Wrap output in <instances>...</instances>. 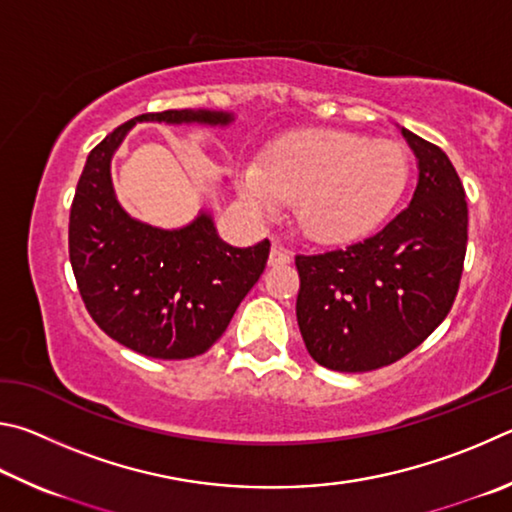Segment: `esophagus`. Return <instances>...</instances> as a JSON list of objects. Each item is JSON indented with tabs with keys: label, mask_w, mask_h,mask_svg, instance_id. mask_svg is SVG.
<instances>
[{
	"label": "esophagus",
	"mask_w": 512,
	"mask_h": 512,
	"mask_svg": "<svg viewBox=\"0 0 512 512\" xmlns=\"http://www.w3.org/2000/svg\"><path fill=\"white\" fill-rule=\"evenodd\" d=\"M292 261V254L288 249H283L281 245H274L272 251H270V263L272 267H279V265H288Z\"/></svg>",
	"instance_id": "obj_1"
}]
</instances>
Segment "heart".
Instances as JSON below:
<instances>
[{"label": "heart", "instance_id": "b5f03b06", "mask_svg": "<svg viewBox=\"0 0 512 512\" xmlns=\"http://www.w3.org/2000/svg\"><path fill=\"white\" fill-rule=\"evenodd\" d=\"M407 150L348 130L288 134L242 166L236 184L256 218H276L294 202V222L310 240L342 245L389 218L407 193Z\"/></svg>", "mask_w": 512, "mask_h": 512}]
</instances>
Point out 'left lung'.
<instances>
[{
	"label": "left lung",
	"mask_w": 512,
	"mask_h": 512,
	"mask_svg": "<svg viewBox=\"0 0 512 512\" xmlns=\"http://www.w3.org/2000/svg\"><path fill=\"white\" fill-rule=\"evenodd\" d=\"M418 159L411 204L344 249L297 256V321L312 360L342 373L398 362L441 326L459 292L468 202L445 152L400 128Z\"/></svg>",
	"instance_id": "1"
}]
</instances>
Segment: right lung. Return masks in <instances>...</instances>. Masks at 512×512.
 Here are the masks:
<instances>
[{"label": "right lung", "instance_id": "1", "mask_svg": "<svg viewBox=\"0 0 512 512\" xmlns=\"http://www.w3.org/2000/svg\"><path fill=\"white\" fill-rule=\"evenodd\" d=\"M229 125L233 114L166 110L134 116L89 152L69 213V261L92 319L116 342L155 360L202 355L261 279L270 240L231 247L202 211L182 229L141 222L116 200L110 164L134 125Z\"/></svg>", "mask_w": 512, "mask_h": 512}]
</instances>
